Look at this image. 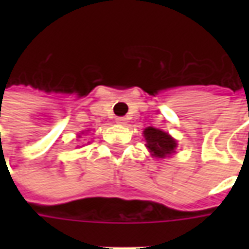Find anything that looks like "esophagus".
<instances>
[{
    "label": "esophagus",
    "instance_id": "esophagus-1",
    "mask_svg": "<svg viewBox=\"0 0 249 249\" xmlns=\"http://www.w3.org/2000/svg\"><path fill=\"white\" fill-rule=\"evenodd\" d=\"M116 123L120 125H125L126 124V119H125V117H117V119H116Z\"/></svg>",
    "mask_w": 249,
    "mask_h": 249
}]
</instances>
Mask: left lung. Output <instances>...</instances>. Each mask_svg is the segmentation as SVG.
<instances>
[{"label": "left lung", "instance_id": "obj_1", "mask_svg": "<svg viewBox=\"0 0 249 249\" xmlns=\"http://www.w3.org/2000/svg\"><path fill=\"white\" fill-rule=\"evenodd\" d=\"M144 137L146 141V148L149 149L152 156L156 159L169 157L172 153H175V149L178 146V142L172 136L153 126H148L144 130Z\"/></svg>", "mask_w": 249, "mask_h": 249}]
</instances>
